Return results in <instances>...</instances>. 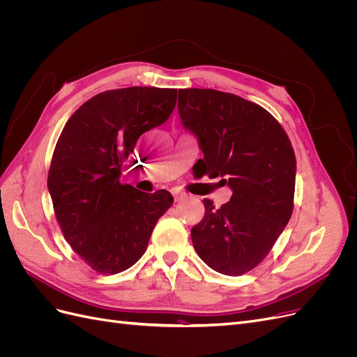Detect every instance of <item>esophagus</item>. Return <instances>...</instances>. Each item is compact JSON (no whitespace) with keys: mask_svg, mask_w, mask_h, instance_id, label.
<instances>
[{"mask_svg":"<svg viewBox=\"0 0 357 357\" xmlns=\"http://www.w3.org/2000/svg\"><path fill=\"white\" fill-rule=\"evenodd\" d=\"M172 195H174L176 199H181V198L186 197V193L181 192L180 189H172Z\"/></svg>","mask_w":357,"mask_h":357,"instance_id":"34e87169","label":"esophagus"}]
</instances>
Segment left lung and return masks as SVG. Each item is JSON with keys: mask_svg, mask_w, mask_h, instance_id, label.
Instances as JSON below:
<instances>
[{"mask_svg": "<svg viewBox=\"0 0 357 357\" xmlns=\"http://www.w3.org/2000/svg\"><path fill=\"white\" fill-rule=\"evenodd\" d=\"M178 114L198 138V172L232 190L192 228L198 256L214 271L241 275L261 264L294 211L296 159L290 139L264 107L214 89H180ZM195 165V167H197Z\"/></svg>", "mask_w": 357, "mask_h": 357, "instance_id": "1", "label": "left lung"}]
</instances>
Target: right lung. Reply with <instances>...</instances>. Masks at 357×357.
<instances>
[{
  "label": "right lung",
  "instance_id": "right-lung-1",
  "mask_svg": "<svg viewBox=\"0 0 357 357\" xmlns=\"http://www.w3.org/2000/svg\"><path fill=\"white\" fill-rule=\"evenodd\" d=\"M177 89L105 91L80 105L63 126L50 162L47 188L67 243L93 271L117 274L146 252L171 193L122 185V167L139 135L164 123Z\"/></svg>",
  "mask_w": 357,
  "mask_h": 357
}]
</instances>
